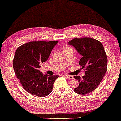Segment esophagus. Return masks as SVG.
Segmentation results:
<instances>
[{
	"instance_id": "obj_1",
	"label": "esophagus",
	"mask_w": 121,
	"mask_h": 121,
	"mask_svg": "<svg viewBox=\"0 0 121 121\" xmlns=\"http://www.w3.org/2000/svg\"><path fill=\"white\" fill-rule=\"evenodd\" d=\"M65 77H66L67 78H68L69 79H73L74 78L72 76H70V75H65Z\"/></svg>"
}]
</instances>
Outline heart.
<instances>
[{"label":"heart","instance_id":"b5f03b06","mask_svg":"<svg viewBox=\"0 0 121 121\" xmlns=\"http://www.w3.org/2000/svg\"><path fill=\"white\" fill-rule=\"evenodd\" d=\"M67 48H65V49H67Z\"/></svg>","mask_w":121,"mask_h":121}]
</instances>
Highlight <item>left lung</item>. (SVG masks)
Listing matches in <instances>:
<instances>
[{
    "label": "left lung",
    "mask_w": 121,
    "mask_h": 121,
    "mask_svg": "<svg viewBox=\"0 0 121 121\" xmlns=\"http://www.w3.org/2000/svg\"><path fill=\"white\" fill-rule=\"evenodd\" d=\"M68 44L73 46L82 56L79 65L85 70L82 78L74 76L79 82V86L74 91L81 95L90 93L100 85L107 71V57L104 48L100 41L89 37L75 38Z\"/></svg>",
    "instance_id": "1"
}]
</instances>
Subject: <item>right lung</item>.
Instances as JSON below:
<instances>
[{
	"label": "right lung",
	"mask_w": 121,
	"mask_h": 121,
	"mask_svg": "<svg viewBox=\"0 0 121 121\" xmlns=\"http://www.w3.org/2000/svg\"><path fill=\"white\" fill-rule=\"evenodd\" d=\"M58 41H33L17 49L13 61L16 76L25 90L31 95L44 97L51 93L59 76L43 74L39 64L47 61Z\"/></svg>",
	"instance_id": "right-lung-1"
}]
</instances>
